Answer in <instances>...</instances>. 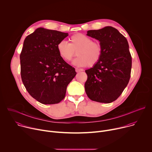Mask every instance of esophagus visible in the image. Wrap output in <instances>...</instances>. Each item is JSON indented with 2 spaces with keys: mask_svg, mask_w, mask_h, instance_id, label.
<instances>
[{
  "mask_svg": "<svg viewBox=\"0 0 152 152\" xmlns=\"http://www.w3.org/2000/svg\"><path fill=\"white\" fill-rule=\"evenodd\" d=\"M82 71H83V70H82V69H81L76 68V72L77 73H78V72H82Z\"/></svg>",
  "mask_w": 152,
  "mask_h": 152,
  "instance_id": "obj_1",
  "label": "esophagus"
}]
</instances>
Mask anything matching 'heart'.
Returning <instances> with one entry per match:
<instances>
[{"label": "heart", "mask_w": 152, "mask_h": 152, "mask_svg": "<svg viewBox=\"0 0 152 152\" xmlns=\"http://www.w3.org/2000/svg\"><path fill=\"white\" fill-rule=\"evenodd\" d=\"M70 43L64 41L57 45L59 56L66 61H70L76 55L79 56L73 63L78 66L93 67L100 60L103 55V47L99 41L81 33L73 35L69 38Z\"/></svg>", "instance_id": "1"}]
</instances>
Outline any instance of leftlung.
<instances>
[{
  "instance_id": "8db88e82",
  "label": "left lung",
  "mask_w": 152,
  "mask_h": 152,
  "mask_svg": "<svg viewBox=\"0 0 152 152\" xmlns=\"http://www.w3.org/2000/svg\"><path fill=\"white\" fill-rule=\"evenodd\" d=\"M86 35L100 41L103 55L93 67L85 70L86 94L93 101L111 103L121 94L131 77L132 56L128 42L111 26L90 30Z\"/></svg>"
}]
</instances>
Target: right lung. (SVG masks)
<instances>
[{"mask_svg":"<svg viewBox=\"0 0 152 152\" xmlns=\"http://www.w3.org/2000/svg\"><path fill=\"white\" fill-rule=\"evenodd\" d=\"M68 35L39 28L24 41L20 55L21 80L29 94L42 104L62 100L67 85L76 75L75 69L59 56L57 50L58 42Z\"/></svg>","mask_w":152,"mask_h":152,"instance_id":"obj_1","label":"right lung"}]
</instances>
